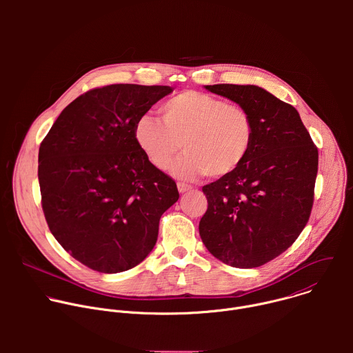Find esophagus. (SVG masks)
<instances>
[{
	"label": "esophagus",
	"instance_id": "1",
	"mask_svg": "<svg viewBox=\"0 0 353 353\" xmlns=\"http://www.w3.org/2000/svg\"><path fill=\"white\" fill-rule=\"evenodd\" d=\"M177 188H179V192H187V191H190L192 187L191 185H188V184H184V183H179L177 184Z\"/></svg>",
	"mask_w": 353,
	"mask_h": 353
}]
</instances>
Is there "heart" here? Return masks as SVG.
<instances>
[{
  "label": "heart",
  "instance_id": "b5f03b06",
  "mask_svg": "<svg viewBox=\"0 0 353 353\" xmlns=\"http://www.w3.org/2000/svg\"><path fill=\"white\" fill-rule=\"evenodd\" d=\"M162 120L143 114L137 119L134 138L145 158L166 170L181 148L185 154L172 173L184 180L207 174L223 179L247 159L254 143L250 113L216 96L184 90L161 106Z\"/></svg>",
  "mask_w": 353,
  "mask_h": 353
}]
</instances>
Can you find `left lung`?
Returning <instances> with one entry per match:
<instances>
[{"label":"left lung","mask_w":353,"mask_h":353,"mask_svg":"<svg viewBox=\"0 0 353 353\" xmlns=\"http://www.w3.org/2000/svg\"><path fill=\"white\" fill-rule=\"evenodd\" d=\"M244 108L254 143L230 176L203 187L208 210L199 236L210 253L236 268H256L288 250L314 201L319 149L297 110L256 85H207Z\"/></svg>","instance_id":"left-lung-1"}]
</instances>
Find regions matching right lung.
<instances>
[{
  "label": "right lung",
  "mask_w": 353,
  "mask_h": 353,
  "mask_svg": "<svg viewBox=\"0 0 353 353\" xmlns=\"http://www.w3.org/2000/svg\"><path fill=\"white\" fill-rule=\"evenodd\" d=\"M170 86L117 83L77 97L39 148L41 208L50 232L88 268L117 274L152 251L174 180L138 148L134 125Z\"/></svg>",
  "instance_id": "obj_1"
}]
</instances>
